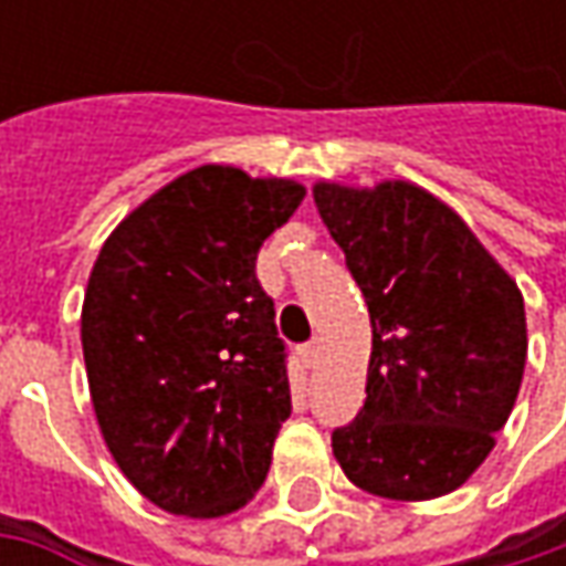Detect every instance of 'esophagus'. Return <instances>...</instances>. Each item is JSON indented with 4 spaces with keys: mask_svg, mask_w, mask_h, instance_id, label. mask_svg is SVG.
Here are the masks:
<instances>
[{
    "mask_svg": "<svg viewBox=\"0 0 566 566\" xmlns=\"http://www.w3.org/2000/svg\"><path fill=\"white\" fill-rule=\"evenodd\" d=\"M317 353H321V346H317V339H312V343H305V346L298 349V356H302V361H305L308 368H315Z\"/></svg>",
    "mask_w": 566,
    "mask_h": 566,
    "instance_id": "34e87169",
    "label": "esophagus"
}]
</instances>
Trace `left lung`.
Wrapping results in <instances>:
<instances>
[{
    "mask_svg": "<svg viewBox=\"0 0 566 566\" xmlns=\"http://www.w3.org/2000/svg\"><path fill=\"white\" fill-rule=\"evenodd\" d=\"M371 317L365 406L334 428L349 482L394 501L460 489L511 416L526 365L523 295L472 229L409 182L315 186Z\"/></svg>",
    "mask_w": 566,
    "mask_h": 566,
    "instance_id": "8db88e82",
    "label": "left lung"
}]
</instances>
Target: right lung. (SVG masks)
Here are the masks:
<instances>
[{
    "mask_svg": "<svg viewBox=\"0 0 566 566\" xmlns=\"http://www.w3.org/2000/svg\"><path fill=\"white\" fill-rule=\"evenodd\" d=\"M305 188L198 166L122 220L91 271L81 346L103 441L147 501L239 511L293 412L258 249Z\"/></svg>",
    "mask_w": 566,
    "mask_h": 566,
    "instance_id": "obj_1",
    "label": "right lung"
}]
</instances>
